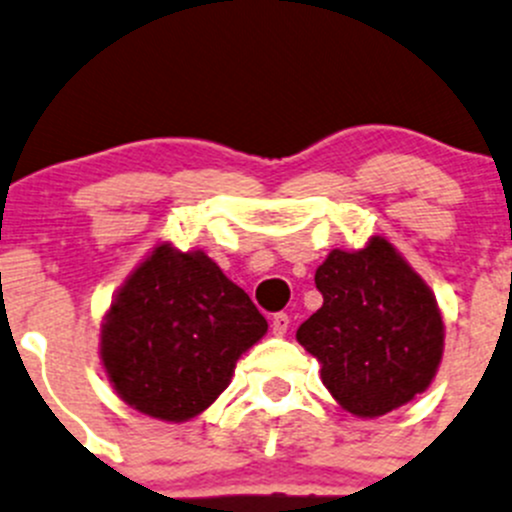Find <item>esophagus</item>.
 <instances>
[{"instance_id": "1", "label": "esophagus", "mask_w": 512, "mask_h": 512, "mask_svg": "<svg viewBox=\"0 0 512 512\" xmlns=\"http://www.w3.org/2000/svg\"><path fill=\"white\" fill-rule=\"evenodd\" d=\"M287 329H289V314L277 312L275 317H272V334H277V337H285Z\"/></svg>"}]
</instances>
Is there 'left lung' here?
Listing matches in <instances>:
<instances>
[{
	"instance_id": "obj_1",
	"label": "left lung",
	"mask_w": 512,
	"mask_h": 512,
	"mask_svg": "<svg viewBox=\"0 0 512 512\" xmlns=\"http://www.w3.org/2000/svg\"><path fill=\"white\" fill-rule=\"evenodd\" d=\"M324 304L297 329L329 394L354 416H384L423 394L443 354L436 297L384 237L332 250L314 275Z\"/></svg>"
}]
</instances>
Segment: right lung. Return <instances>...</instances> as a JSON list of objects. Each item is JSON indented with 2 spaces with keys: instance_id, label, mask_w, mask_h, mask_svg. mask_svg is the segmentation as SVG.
Returning <instances> with one entry per match:
<instances>
[{
  "instance_id": "right-lung-1",
  "label": "right lung",
  "mask_w": 512,
  "mask_h": 512,
  "mask_svg": "<svg viewBox=\"0 0 512 512\" xmlns=\"http://www.w3.org/2000/svg\"><path fill=\"white\" fill-rule=\"evenodd\" d=\"M267 319L205 252L160 245L138 265L101 324L116 394L160 421H188L230 384Z\"/></svg>"
}]
</instances>
